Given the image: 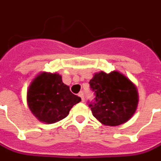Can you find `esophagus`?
Listing matches in <instances>:
<instances>
[{"instance_id":"esophagus-1","label":"esophagus","mask_w":161,"mask_h":161,"mask_svg":"<svg viewBox=\"0 0 161 161\" xmlns=\"http://www.w3.org/2000/svg\"><path fill=\"white\" fill-rule=\"evenodd\" d=\"M78 96L80 97L81 98V101L84 102V93H83L82 91H81V92H80V93L78 94Z\"/></svg>"}]
</instances>
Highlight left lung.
Wrapping results in <instances>:
<instances>
[{
    "instance_id": "8db88e82",
    "label": "left lung",
    "mask_w": 161,
    "mask_h": 161,
    "mask_svg": "<svg viewBox=\"0 0 161 161\" xmlns=\"http://www.w3.org/2000/svg\"><path fill=\"white\" fill-rule=\"evenodd\" d=\"M89 84L96 97L88 106L94 117L102 124L119 126L127 122L136 113L137 89L122 73L117 71L95 73Z\"/></svg>"
}]
</instances>
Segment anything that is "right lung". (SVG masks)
<instances>
[{"mask_svg": "<svg viewBox=\"0 0 161 161\" xmlns=\"http://www.w3.org/2000/svg\"><path fill=\"white\" fill-rule=\"evenodd\" d=\"M81 98L70 91L58 73H42L33 79L27 89L29 109L36 118L48 124L64 119Z\"/></svg>", "mask_w": 161, "mask_h": 161, "instance_id": "obj_1", "label": "right lung"}]
</instances>
